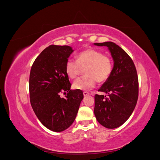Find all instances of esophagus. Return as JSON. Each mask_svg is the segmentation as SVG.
<instances>
[{"label": "esophagus", "instance_id": "obj_1", "mask_svg": "<svg viewBox=\"0 0 160 160\" xmlns=\"http://www.w3.org/2000/svg\"><path fill=\"white\" fill-rule=\"evenodd\" d=\"M89 94L88 93V92H83V95L84 97H88Z\"/></svg>", "mask_w": 160, "mask_h": 160}]
</instances>
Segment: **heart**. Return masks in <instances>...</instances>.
<instances>
[{
  "label": "heart",
  "mask_w": 160,
  "mask_h": 160,
  "mask_svg": "<svg viewBox=\"0 0 160 160\" xmlns=\"http://www.w3.org/2000/svg\"><path fill=\"white\" fill-rule=\"evenodd\" d=\"M77 61L69 59L65 64V71L71 79H75L81 68L85 69L84 77L77 79L73 88L80 91H89L95 88L96 81H107L113 69V62L108 56L93 49H86L77 56Z\"/></svg>",
  "instance_id": "b5f03b06"
}]
</instances>
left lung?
Returning <instances> with one entry per match:
<instances>
[{"label":"left lung","instance_id":"left-lung-1","mask_svg":"<svg viewBox=\"0 0 160 160\" xmlns=\"http://www.w3.org/2000/svg\"><path fill=\"white\" fill-rule=\"evenodd\" d=\"M107 47L113 60L112 72L99 91L108 96L95 95L94 113L98 122L108 129L117 128L129 118L138 99V77L128 53L115 43H94Z\"/></svg>","mask_w":160,"mask_h":160}]
</instances>
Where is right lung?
I'll list each match as a JSON object with an SVG mask.
<instances>
[{"mask_svg": "<svg viewBox=\"0 0 160 160\" xmlns=\"http://www.w3.org/2000/svg\"><path fill=\"white\" fill-rule=\"evenodd\" d=\"M74 51L71 47L51 45L43 50L32 65L29 77L32 108L41 123L52 132H61L75 119L83 91L71 90L65 64ZM67 91L66 98L59 93Z\"/></svg>", "mask_w": 160, "mask_h": 160, "instance_id": "right-lung-1", "label": "right lung"}]
</instances>
